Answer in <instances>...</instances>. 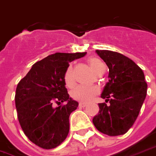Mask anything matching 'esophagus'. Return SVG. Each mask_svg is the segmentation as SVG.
<instances>
[{
    "label": "esophagus",
    "instance_id": "esophagus-1",
    "mask_svg": "<svg viewBox=\"0 0 156 156\" xmlns=\"http://www.w3.org/2000/svg\"><path fill=\"white\" fill-rule=\"evenodd\" d=\"M78 106H79V107H85L86 106H87V104L86 103H83V102H79V104H78Z\"/></svg>",
    "mask_w": 156,
    "mask_h": 156
}]
</instances>
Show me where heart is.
<instances>
[{"label":"heart","mask_w":156,"mask_h":156,"mask_svg":"<svg viewBox=\"0 0 156 156\" xmlns=\"http://www.w3.org/2000/svg\"><path fill=\"white\" fill-rule=\"evenodd\" d=\"M88 63L95 73L98 72L101 68L105 67L104 63L98 58H91L88 60ZM63 80L67 87H71L73 86L74 77H73L72 66H69L67 68L63 75ZM99 93H100V89L97 85H91V86L78 85L71 91V97L76 101L87 103L92 101Z\"/></svg>","instance_id":"b5f03b06"}]
</instances>
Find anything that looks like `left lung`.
<instances>
[{
	"label": "left lung",
	"instance_id": "1",
	"mask_svg": "<svg viewBox=\"0 0 156 156\" xmlns=\"http://www.w3.org/2000/svg\"><path fill=\"white\" fill-rule=\"evenodd\" d=\"M109 69V81L105 85L98 114L93 122L100 132L116 136L124 135L133 126L146 97L147 83L142 69L117 52L96 50Z\"/></svg>",
	"mask_w": 156,
	"mask_h": 156
}]
</instances>
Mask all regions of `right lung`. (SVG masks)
I'll use <instances>...</instances> for the list:
<instances>
[{
	"instance_id": "add662e5",
	"label": "right lung",
	"mask_w": 156,
	"mask_h": 156,
	"mask_svg": "<svg viewBox=\"0 0 156 156\" xmlns=\"http://www.w3.org/2000/svg\"><path fill=\"white\" fill-rule=\"evenodd\" d=\"M86 54L49 55L34 63L17 85L15 101L20 124L29 140L40 148H55L66 139L69 116L78 103L69 98L63 75L69 62ZM64 101L66 105L61 104ZM54 103L59 107H53Z\"/></svg>"
}]
</instances>
